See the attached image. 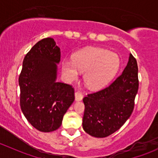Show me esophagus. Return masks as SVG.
Masks as SVG:
<instances>
[{
	"label": "esophagus",
	"mask_w": 158,
	"mask_h": 158,
	"mask_svg": "<svg viewBox=\"0 0 158 158\" xmlns=\"http://www.w3.org/2000/svg\"><path fill=\"white\" fill-rule=\"evenodd\" d=\"M82 98H83V95H82V94L80 92H75V99H76V101H81L82 99Z\"/></svg>",
	"instance_id": "34e87169"
}]
</instances>
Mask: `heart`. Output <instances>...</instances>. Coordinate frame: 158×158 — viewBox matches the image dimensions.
I'll return each mask as SVG.
<instances>
[{
    "label": "heart",
    "mask_w": 158,
    "mask_h": 158,
    "mask_svg": "<svg viewBox=\"0 0 158 158\" xmlns=\"http://www.w3.org/2000/svg\"><path fill=\"white\" fill-rule=\"evenodd\" d=\"M118 56L101 48H87L76 52L73 61L65 60L62 69L69 80L79 78V72L84 73V82L89 88L99 89L106 86L120 68Z\"/></svg>",
    "instance_id": "heart-1"
}]
</instances>
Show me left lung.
<instances>
[{
  "mask_svg": "<svg viewBox=\"0 0 158 158\" xmlns=\"http://www.w3.org/2000/svg\"><path fill=\"white\" fill-rule=\"evenodd\" d=\"M138 68L135 57L122 74L106 88L87 95L82 128L91 136L106 138L118 130L130 118L138 90Z\"/></svg>",
  "mask_w": 158,
  "mask_h": 158,
  "instance_id": "left-lung-1",
  "label": "left lung"
}]
</instances>
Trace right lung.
<instances>
[{
    "label": "right lung",
    "mask_w": 158,
    "mask_h": 158,
    "mask_svg": "<svg viewBox=\"0 0 158 158\" xmlns=\"http://www.w3.org/2000/svg\"><path fill=\"white\" fill-rule=\"evenodd\" d=\"M60 61V49L50 37L36 43L23 59L19 76L20 109L40 131L60 128L75 99L73 87L56 81Z\"/></svg>",
    "instance_id": "right-lung-1"
}]
</instances>
